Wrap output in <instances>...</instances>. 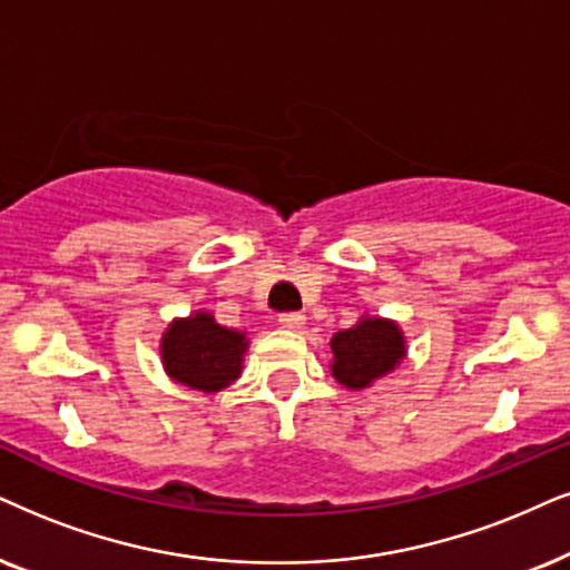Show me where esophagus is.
<instances>
[{
    "label": "esophagus",
    "instance_id": "esophagus-1",
    "mask_svg": "<svg viewBox=\"0 0 570 570\" xmlns=\"http://www.w3.org/2000/svg\"><path fill=\"white\" fill-rule=\"evenodd\" d=\"M278 323H281V328L299 331V328H305V315H302V313H286V315H281Z\"/></svg>",
    "mask_w": 570,
    "mask_h": 570
}]
</instances>
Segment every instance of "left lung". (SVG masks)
Returning a JSON list of instances; mask_svg holds the SVG:
<instances>
[{"label":"left lung","mask_w":570,"mask_h":570,"mask_svg":"<svg viewBox=\"0 0 570 570\" xmlns=\"http://www.w3.org/2000/svg\"><path fill=\"white\" fill-rule=\"evenodd\" d=\"M331 376L350 392H363L400 368L407 342L397 321L360 315L355 326L331 336Z\"/></svg>","instance_id":"obj_1"}]
</instances>
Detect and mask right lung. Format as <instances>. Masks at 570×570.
Returning <instances> with one entry per match:
<instances>
[{"mask_svg":"<svg viewBox=\"0 0 570 570\" xmlns=\"http://www.w3.org/2000/svg\"><path fill=\"white\" fill-rule=\"evenodd\" d=\"M247 350V331L220 326L207 309L173 318L160 338V360L168 379L205 394L220 392L242 376Z\"/></svg>","mask_w":570,"mask_h":570,"instance_id":"obj_1","label":"right lung"}]
</instances>
